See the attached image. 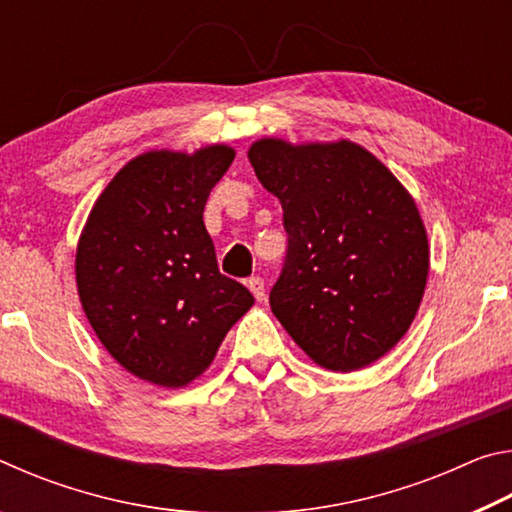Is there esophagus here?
I'll list each match as a JSON object with an SVG mask.
<instances>
[{
  "mask_svg": "<svg viewBox=\"0 0 512 512\" xmlns=\"http://www.w3.org/2000/svg\"><path fill=\"white\" fill-rule=\"evenodd\" d=\"M248 289H250V293H253L257 302L266 300V287H264L262 277H250V280H248Z\"/></svg>",
  "mask_w": 512,
  "mask_h": 512,
  "instance_id": "34e87169",
  "label": "esophagus"
}]
</instances>
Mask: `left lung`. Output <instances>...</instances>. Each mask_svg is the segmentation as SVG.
<instances>
[{
    "label": "left lung",
    "instance_id": "obj_1",
    "mask_svg": "<svg viewBox=\"0 0 512 512\" xmlns=\"http://www.w3.org/2000/svg\"><path fill=\"white\" fill-rule=\"evenodd\" d=\"M248 160L280 198L289 235L268 298L275 318L318 366H370L406 334L427 287L429 241L411 194L348 140L264 137Z\"/></svg>",
    "mask_w": 512,
    "mask_h": 512
}]
</instances>
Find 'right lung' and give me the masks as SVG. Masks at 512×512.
<instances>
[{
	"label": "right lung",
	"mask_w": 512,
	"mask_h": 512,
	"mask_svg": "<svg viewBox=\"0 0 512 512\" xmlns=\"http://www.w3.org/2000/svg\"><path fill=\"white\" fill-rule=\"evenodd\" d=\"M232 160L225 144L137 155L81 232L76 287L85 316L115 361L155 386L201 377L255 302L219 273L203 223L207 196Z\"/></svg>",
	"instance_id": "1"
}]
</instances>
